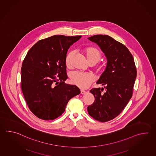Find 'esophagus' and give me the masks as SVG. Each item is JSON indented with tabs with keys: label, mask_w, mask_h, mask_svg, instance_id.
<instances>
[{
	"label": "esophagus",
	"mask_w": 156,
	"mask_h": 156,
	"mask_svg": "<svg viewBox=\"0 0 156 156\" xmlns=\"http://www.w3.org/2000/svg\"><path fill=\"white\" fill-rule=\"evenodd\" d=\"M86 93V92L85 90H80V94H85Z\"/></svg>",
	"instance_id": "obj_1"
}]
</instances>
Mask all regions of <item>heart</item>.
Instances as JSON below:
<instances>
[{
    "label": "heart",
    "mask_w": 156,
    "mask_h": 156,
    "mask_svg": "<svg viewBox=\"0 0 156 156\" xmlns=\"http://www.w3.org/2000/svg\"><path fill=\"white\" fill-rule=\"evenodd\" d=\"M84 54L86 55L89 64L93 65L100 61L102 57V54L98 49L93 47H88L83 48L82 50ZM74 55V51H70L66 57L65 62L67 66L70 65V61ZM96 71L102 74L105 70V66L103 64L98 63L95 67ZM70 80L71 83L78 87L80 88L86 89L92 84L94 80V77L92 74L84 73L80 72H74L70 73Z\"/></svg>",
    "instance_id": "b5f03b06"
}]
</instances>
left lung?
Returning <instances> with one entry per match:
<instances>
[{
    "instance_id": "obj_1",
    "label": "left lung",
    "mask_w": 156,
    "mask_h": 156,
    "mask_svg": "<svg viewBox=\"0 0 156 156\" xmlns=\"http://www.w3.org/2000/svg\"><path fill=\"white\" fill-rule=\"evenodd\" d=\"M88 39L98 45L108 61L105 70L97 82L104 87L90 90L95 100L87 108L92 117L105 122L117 117L129 101L137 69L132 55L120 42L107 35H93Z\"/></svg>"
}]
</instances>
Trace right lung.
I'll list each match as a JSON object with an SVG mask.
<instances>
[{
	"instance_id": "right-lung-1",
	"label": "right lung",
	"mask_w": 156,
	"mask_h": 156,
	"mask_svg": "<svg viewBox=\"0 0 156 156\" xmlns=\"http://www.w3.org/2000/svg\"><path fill=\"white\" fill-rule=\"evenodd\" d=\"M81 36L57 35L41 39L29 49L21 68V88L30 111L43 120H53L63 113L67 103L80 94L67 80V51Z\"/></svg>"
}]
</instances>
